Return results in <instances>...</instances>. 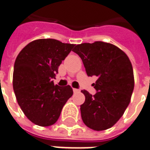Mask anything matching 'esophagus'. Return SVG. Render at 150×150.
<instances>
[{"instance_id":"obj_1","label":"esophagus","mask_w":150,"mask_h":150,"mask_svg":"<svg viewBox=\"0 0 150 150\" xmlns=\"http://www.w3.org/2000/svg\"><path fill=\"white\" fill-rule=\"evenodd\" d=\"M73 91H74L75 93H76V92H79V89H76V88H73Z\"/></svg>"}]
</instances>
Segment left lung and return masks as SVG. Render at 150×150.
I'll return each mask as SVG.
<instances>
[{"label":"left lung","instance_id":"left-lung-1","mask_svg":"<svg viewBox=\"0 0 150 150\" xmlns=\"http://www.w3.org/2000/svg\"><path fill=\"white\" fill-rule=\"evenodd\" d=\"M81 58L88 76L96 75L97 92L82 90L85 101L80 105L81 116L88 128L102 131L110 129L123 116L134 88L132 63L125 53L104 42L81 43L73 50Z\"/></svg>","mask_w":150,"mask_h":150}]
</instances>
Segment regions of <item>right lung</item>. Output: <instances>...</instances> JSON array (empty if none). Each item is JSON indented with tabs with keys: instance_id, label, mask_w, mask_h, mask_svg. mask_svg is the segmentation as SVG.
Here are the masks:
<instances>
[{
	"instance_id": "obj_1",
	"label": "right lung",
	"mask_w": 150,
	"mask_h": 150,
	"mask_svg": "<svg viewBox=\"0 0 150 150\" xmlns=\"http://www.w3.org/2000/svg\"><path fill=\"white\" fill-rule=\"evenodd\" d=\"M75 44L55 39H37L21 50L15 60L13 87L25 116L37 125L47 127L58 120L62 108L73 95L71 86L54 85L62 60Z\"/></svg>"
}]
</instances>
